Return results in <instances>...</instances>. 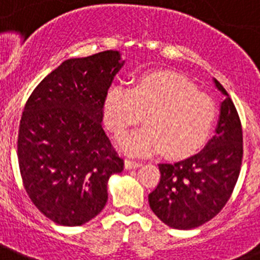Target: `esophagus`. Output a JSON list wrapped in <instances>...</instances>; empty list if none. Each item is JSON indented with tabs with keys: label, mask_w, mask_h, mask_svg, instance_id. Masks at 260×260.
<instances>
[{
	"label": "esophagus",
	"mask_w": 260,
	"mask_h": 260,
	"mask_svg": "<svg viewBox=\"0 0 260 260\" xmlns=\"http://www.w3.org/2000/svg\"><path fill=\"white\" fill-rule=\"evenodd\" d=\"M141 165V162L134 160H125V168L126 169H135V168H139Z\"/></svg>",
	"instance_id": "obj_1"
}]
</instances>
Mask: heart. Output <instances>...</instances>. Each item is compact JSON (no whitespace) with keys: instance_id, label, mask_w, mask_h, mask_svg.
<instances>
[{"instance_id":"heart-1","label":"heart","mask_w":260,"mask_h":260,"mask_svg":"<svg viewBox=\"0 0 260 260\" xmlns=\"http://www.w3.org/2000/svg\"><path fill=\"white\" fill-rule=\"evenodd\" d=\"M144 115L147 125L120 136V149L135 156L162 149L168 156L186 157L208 141L217 107L190 80L168 71L145 73L134 88L116 84L104 95V123L113 134L125 132Z\"/></svg>"}]
</instances>
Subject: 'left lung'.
I'll list each match as a JSON object with an SVG mask.
<instances>
[{
  "label": "left lung",
  "instance_id": "1",
  "mask_svg": "<svg viewBox=\"0 0 260 260\" xmlns=\"http://www.w3.org/2000/svg\"><path fill=\"white\" fill-rule=\"evenodd\" d=\"M213 82L224 96L215 135L197 154L160 164V182L148 196L154 214L178 230L196 229L214 218L230 198L241 172V120L226 89L217 79Z\"/></svg>",
  "mask_w": 260,
  "mask_h": 260
}]
</instances>
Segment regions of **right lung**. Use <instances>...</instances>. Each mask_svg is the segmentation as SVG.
I'll use <instances>...</instances> for the list:
<instances>
[{
	"label": "right lung",
	"mask_w": 260,
	"mask_h": 260,
	"mask_svg": "<svg viewBox=\"0 0 260 260\" xmlns=\"http://www.w3.org/2000/svg\"><path fill=\"white\" fill-rule=\"evenodd\" d=\"M107 50L56 67L26 102L18 132L23 185L41 213L80 226L103 210L107 185L124 168L104 132L103 100L123 67Z\"/></svg>",
	"instance_id": "right-lung-1"
}]
</instances>
